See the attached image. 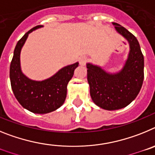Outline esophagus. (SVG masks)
Listing matches in <instances>:
<instances>
[{
    "mask_svg": "<svg viewBox=\"0 0 155 155\" xmlns=\"http://www.w3.org/2000/svg\"><path fill=\"white\" fill-rule=\"evenodd\" d=\"M87 61V58L85 57H80V59H79V64H80L81 66L85 65Z\"/></svg>",
    "mask_w": 155,
    "mask_h": 155,
    "instance_id": "esophagus-1",
    "label": "esophagus"
}]
</instances>
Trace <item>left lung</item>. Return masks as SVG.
Listing matches in <instances>:
<instances>
[{
    "label": "left lung",
    "instance_id": "1",
    "mask_svg": "<svg viewBox=\"0 0 155 155\" xmlns=\"http://www.w3.org/2000/svg\"><path fill=\"white\" fill-rule=\"evenodd\" d=\"M116 31L130 45L125 64L119 72L111 74L101 67L87 63V82L94 103L106 110H116L130 104L139 94L143 81L144 61L137 39L127 28L113 22Z\"/></svg>",
    "mask_w": 155,
    "mask_h": 155
}]
</instances>
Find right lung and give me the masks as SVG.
<instances>
[{"label":"right lung","instance_id":"add662e5","mask_svg":"<svg viewBox=\"0 0 155 155\" xmlns=\"http://www.w3.org/2000/svg\"><path fill=\"white\" fill-rule=\"evenodd\" d=\"M42 25H37L25 34L17 42L10 66V80L16 99L23 108L33 113L45 114L59 109L67 97V87L78 67V62L59 70L52 77L43 81L31 80L22 73L20 54L28 34Z\"/></svg>","mask_w":155,"mask_h":155}]
</instances>
